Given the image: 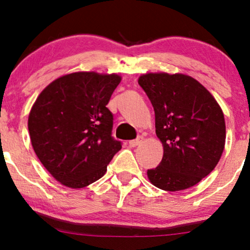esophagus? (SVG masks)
I'll return each mask as SVG.
<instances>
[{
	"mask_svg": "<svg viewBox=\"0 0 250 250\" xmlns=\"http://www.w3.org/2000/svg\"><path fill=\"white\" fill-rule=\"evenodd\" d=\"M141 142H142V138L140 136V138L135 139V140H131V141L128 142V145H129V146H133V148H134V146H138Z\"/></svg>",
	"mask_w": 250,
	"mask_h": 250,
	"instance_id": "obj_1",
	"label": "esophagus"
}]
</instances>
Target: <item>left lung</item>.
<instances>
[{"label":"left lung","instance_id":"left-lung-1","mask_svg":"<svg viewBox=\"0 0 250 250\" xmlns=\"http://www.w3.org/2000/svg\"><path fill=\"white\" fill-rule=\"evenodd\" d=\"M139 84L151 101L156 134L164 155L148 169L151 184L166 191L196 186L220 162L225 146L222 108L204 85L189 75L146 73Z\"/></svg>","mask_w":250,"mask_h":250}]
</instances>
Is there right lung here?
<instances>
[{
  "mask_svg": "<svg viewBox=\"0 0 250 250\" xmlns=\"http://www.w3.org/2000/svg\"><path fill=\"white\" fill-rule=\"evenodd\" d=\"M117 74L76 71L41 92L28 116L33 149L62 186L82 189L101 179L116 152L112 114L105 107L121 83Z\"/></svg>",
  "mask_w": 250,
  "mask_h": 250,
  "instance_id": "1",
  "label": "right lung"
}]
</instances>
